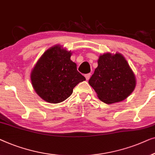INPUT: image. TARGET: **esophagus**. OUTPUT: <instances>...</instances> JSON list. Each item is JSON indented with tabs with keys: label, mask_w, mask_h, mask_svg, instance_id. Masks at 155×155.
<instances>
[{
	"label": "esophagus",
	"mask_w": 155,
	"mask_h": 155,
	"mask_svg": "<svg viewBox=\"0 0 155 155\" xmlns=\"http://www.w3.org/2000/svg\"><path fill=\"white\" fill-rule=\"evenodd\" d=\"M91 76V74H87L85 75V77H86V80H88L89 78H90Z\"/></svg>",
	"instance_id": "esophagus-1"
}]
</instances>
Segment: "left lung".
Masks as SVG:
<instances>
[{
	"instance_id": "left-lung-1",
	"label": "left lung",
	"mask_w": 155,
	"mask_h": 155,
	"mask_svg": "<svg viewBox=\"0 0 155 155\" xmlns=\"http://www.w3.org/2000/svg\"><path fill=\"white\" fill-rule=\"evenodd\" d=\"M97 67L88 81L97 96L106 104L123 101L136 86V78L121 53H106L99 56Z\"/></svg>"
}]
</instances>
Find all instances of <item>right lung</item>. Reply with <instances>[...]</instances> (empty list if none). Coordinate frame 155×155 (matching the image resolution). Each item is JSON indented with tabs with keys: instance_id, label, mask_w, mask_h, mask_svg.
<instances>
[{
	"instance_id": "add662e5",
	"label": "right lung",
	"mask_w": 155,
	"mask_h": 155,
	"mask_svg": "<svg viewBox=\"0 0 155 155\" xmlns=\"http://www.w3.org/2000/svg\"><path fill=\"white\" fill-rule=\"evenodd\" d=\"M72 53L60 45L50 48L41 56L32 69V86L41 98L57 104L70 96L78 83L86 78L71 60Z\"/></svg>"
}]
</instances>
